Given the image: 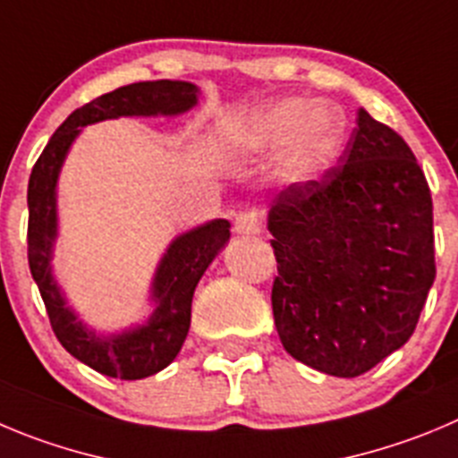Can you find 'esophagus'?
<instances>
[{
	"instance_id": "esophagus-1",
	"label": "esophagus",
	"mask_w": 458,
	"mask_h": 458,
	"mask_svg": "<svg viewBox=\"0 0 458 458\" xmlns=\"http://www.w3.org/2000/svg\"><path fill=\"white\" fill-rule=\"evenodd\" d=\"M262 230V224H259V216L255 212H243L234 219V233L242 234V237H255Z\"/></svg>"
}]
</instances>
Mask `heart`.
Returning a JSON list of instances; mask_svg holds the SVG:
<instances>
[{
    "label": "heart",
    "instance_id": "heart-1",
    "mask_svg": "<svg viewBox=\"0 0 458 458\" xmlns=\"http://www.w3.org/2000/svg\"><path fill=\"white\" fill-rule=\"evenodd\" d=\"M348 119L336 104H316L307 97H282L224 132V147L233 156L259 157L276 151L271 181L296 187L314 181L341 151Z\"/></svg>",
    "mask_w": 458,
    "mask_h": 458
}]
</instances>
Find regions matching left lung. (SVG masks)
I'll use <instances>...</instances> for the list:
<instances>
[{"mask_svg":"<svg viewBox=\"0 0 458 458\" xmlns=\"http://www.w3.org/2000/svg\"><path fill=\"white\" fill-rule=\"evenodd\" d=\"M341 162L268 203L271 302L293 359L357 377L416 330L436 276L434 215L411 148L364 108Z\"/></svg>","mask_w":458,"mask_h":458,"instance_id":"8db88e82","label":"left lung"}]
</instances>
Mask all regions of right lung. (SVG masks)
<instances>
[{
	"label": "right lung",
	"instance_id": "add662e5",
	"mask_svg": "<svg viewBox=\"0 0 458 458\" xmlns=\"http://www.w3.org/2000/svg\"><path fill=\"white\" fill-rule=\"evenodd\" d=\"M200 88L190 81H142L113 89L76 108L58 131L29 178V268L45 301L51 327L63 348L97 373L142 379L160 373L176 359L190 332L194 289L230 239L225 219L176 234L165 249L148 284V314L128 327L101 332L88 326L70 305L54 276L58 219V181L72 144L85 126L119 117H178L199 104Z\"/></svg>",
	"mask_w": 458,
	"mask_h": 458
}]
</instances>
